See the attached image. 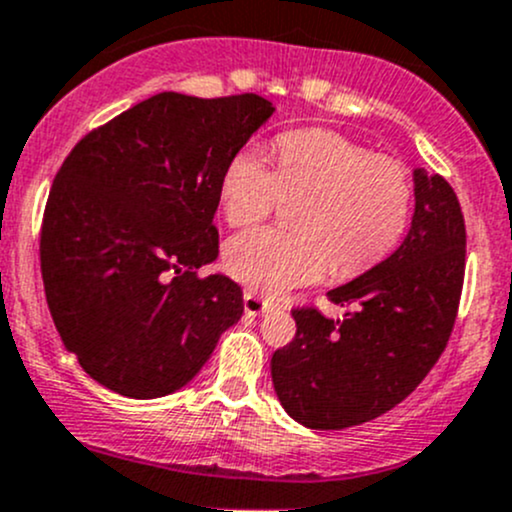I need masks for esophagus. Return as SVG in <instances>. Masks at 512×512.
Segmentation results:
<instances>
[{"mask_svg": "<svg viewBox=\"0 0 512 512\" xmlns=\"http://www.w3.org/2000/svg\"><path fill=\"white\" fill-rule=\"evenodd\" d=\"M242 304H245V314H247V316H260V314H265L267 306H270L265 299L257 297V294H252V292L242 294Z\"/></svg>", "mask_w": 512, "mask_h": 512, "instance_id": "obj_1", "label": "esophagus"}]
</instances>
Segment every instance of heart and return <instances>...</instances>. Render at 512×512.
I'll list each match as a JSON object with an SVG mask.
<instances>
[{
    "label": "heart",
    "instance_id": "1",
    "mask_svg": "<svg viewBox=\"0 0 512 512\" xmlns=\"http://www.w3.org/2000/svg\"><path fill=\"white\" fill-rule=\"evenodd\" d=\"M297 228L235 235L223 265L250 292L284 294L336 274H358L383 260L407 228L412 184L405 166L331 129H294L277 139V169L245 147L220 179V208L230 225L267 218L284 198H301Z\"/></svg>",
    "mask_w": 512,
    "mask_h": 512
}]
</instances>
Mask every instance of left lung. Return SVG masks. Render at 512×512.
<instances>
[{
    "label": "left lung",
    "mask_w": 512,
    "mask_h": 512,
    "mask_svg": "<svg viewBox=\"0 0 512 512\" xmlns=\"http://www.w3.org/2000/svg\"><path fill=\"white\" fill-rule=\"evenodd\" d=\"M466 228L454 188L414 169V215L387 260L328 292L351 306L326 319L294 309L297 336L272 355V383L292 419L309 429L370 422L427 378L444 353L459 309Z\"/></svg>",
    "instance_id": "1"
}]
</instances>
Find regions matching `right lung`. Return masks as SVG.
Segmentation results:
<instances>
[{"label": "right lung", "mask_w": 512, "mask_h": 512, "mask_svg": "<svg viewBox=\"0 0 512 512\" xmlns=\"http://www.w3.org/2000/svg\"><path fill=\"white\" fill-rule=\"evenodd\" d=\"M260 95L159 93L85 134L53 179L41 274L61 341L117 395L196 378L242 316V289L198 277L218 257L220 179L272 117Z\"/></svg>", "instance_id": "add662e5"}]
</instances>
